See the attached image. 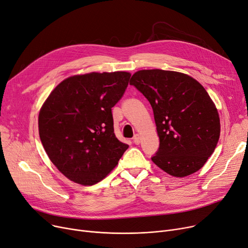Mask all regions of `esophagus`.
<instances>
[{
    "mask_svg": "<svg viewBox=\"0 0 248 248\" xmlns=\"http://www.w3.org/2000/svg\"><path fill=\"white\" fill-rule=\"evenodd\" d=\"M140 136H139V135H135V137L133 138V141L135 142L136 145H139V144H140Z\"/></svg>",
    "mask_w": 248,
    "mask_h": 248,
    "instance_id": "esophagus-1",
    "label": "esophagus"
}]
</instances>
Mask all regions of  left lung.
<instances>
[{"mask_svg": "<svg viewBox=\"0 0 248 248\" xmlns=\"http://www.w3.org/2000/svg\"><path fill=\"white\" fill-rule=\"evenodd\" d=\"M129 84L154 111L160 147L152 161L174 177L200 170L220 136L219 114L205 88L187 74L161 69L140 70Z\"/></svg>", "mask_w": 248, "mask_h": 248, "instance_id": "8db88e82", "label": "left lung"}]
</instances>
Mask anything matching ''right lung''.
Returning a JSON list of instances; mask_svg holds the SVG:
<instances>
[{"label":"right lung","instance_id":"obj_1","mask_svg":"<svg viewBox=\"0 0 248 248\" xmlns=\"http://www.w3.org/2000/svg\"><path fill=\"white\" fill-rule=\"evenodd\" d=\"M131 74L93 72L66 78L39 113V136L49 159L81 185L101 181L128 146L117 140L111 108L124 94Z\"/></svg>","mask_w":248,"mask_h":248}]
</instances>
